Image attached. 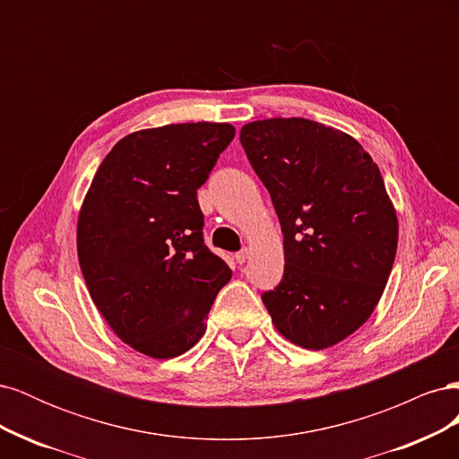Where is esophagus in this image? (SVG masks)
<instances>
[{"label": "esophagus", "instance_id": "34e87169", "mask_svg": "<svg viewBox=\"0 0 459 459\" xmlns=\"http://www.w3.org/2000/svg\"><path fill=\"white\" fill-rule=\"evenodd\" d=\"M247 256H248V251H247V248H241L239 253H235V262H238V264H243V262L247 260Z\"/></svg>", "mask_w": 459, "mask_h": 459}]
</instances>
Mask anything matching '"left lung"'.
Instances as JSON below:
<instances>
[{
  "label": "left lung",
  "mask_w": 459,
  "mask_h": 459,
  "mask_svg": "<svg viewBox=\"0 0 459 459\" xmlns=\"http://www.w3.org/2000/svg\"><path fill=\"white\" fill-rule=\"evenodd\" d=\"M239 137L283 233V277L264 307L290 342L327 349L371 316L393 270L398 220L383 176L354 137L314 120H256Z\"/></svg>",
  "instance_id": "obj_1"
}]
</instances>
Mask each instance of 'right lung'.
<instances>
[{"instance_id":"add662e5","label":"right lung","mask_w":459,"mask_h":459,"mask_svg":"<svg viewBox=\"0 0 459 459\" xmlns=\"http://www.w3.org/2000/svg\"><path fill=\"white\" fill-rule=\"evenodd\" d=\"M235 135L189 122L134 132L95 172L78 218V260L97 310L151 358L189 351L231 270L204 245L197 189Z\"/></svg>"}]
</instances>
